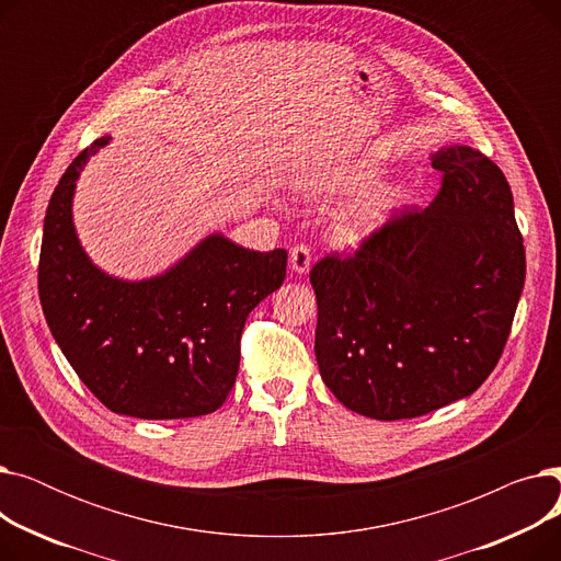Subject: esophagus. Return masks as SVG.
<instances>
[{"label":"esophagus","instance_id":"esophagus-1","mask_svg":"<svg viewBox=\"0 0 561 561\" xmlns=\"http://www.w3.org/2000/svg\"><path fill=\"white\" fill-rule=\"evenodd\" d=\"M311 261H313V254H311V248H309V245L298 243L296 248L290 250V268L296 271L298 275L309 273V268H311Z\"/></svg>","mask_w":561,"mask_h":561}]
</instances>
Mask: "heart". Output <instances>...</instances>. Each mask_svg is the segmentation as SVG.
<instances>
[{"label":"heart","mask_w":561,"mask_h":561,"mask_svg":"<svg viewBox=\"0 0 561 561\" xmlns=\"http://www.w3.org/2000/svg\"><path fill=\"white\" fill-rule=\"evenodd\" d=\"M368 174L355 176V184H366ZM402 199L400 191H375L357 199L352 206L343 211L341 216V231L347 236H362L377 225L385 222L389 214L393 211V206Z\"/></svg>","instance_id":"obj_1"}]
</instances>
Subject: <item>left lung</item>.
<instances>
[{
	"instance_id": "1",
	"label": "left lung",
	"mask_w": 561,
	"mask_h": 561,
	"mask_svg": "<svg viewBox=\"0 0 561 561\" xmlns=\"http://www.w3.org/2000/svg\"><path fill=\"white\" fill-rule=\"evenodd\" d=\"M440 188L350 254L309 273L316 359L347 409L377 421L430 414L482 387L503 355L525 284L512 188L480 150L432 157Z\"/></svg>"
}]
</instances>
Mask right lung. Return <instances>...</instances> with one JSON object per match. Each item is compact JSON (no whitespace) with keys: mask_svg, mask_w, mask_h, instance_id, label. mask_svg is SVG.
<instances>
[{"mask_svg":"<svg viewBox=\"0 0 561 561\" xmlns=\"http://www.w3.org/2000/svg\"><path fill=\"white\" fill-rule=\"evenodd\" d=\"M98 138L54 188L38 261V296L51 336L115 414L172 421L211 414L227 400L250 311L286 277V250L254 252L220 233L161 277L113 279L81 250L72 193Z\"/></svg>","mask_w":561,"mask_h":561,"instance_id":"right-lung-1","label":"right lung"}]
</instances>
